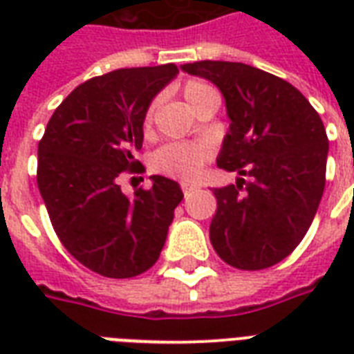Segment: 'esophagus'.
Returning a JSON list of instances; mask_svg holds the SVG:
<instances>
[{
    "instance_id": "esophagus-1",
    "label": "esophagus",
    "mask_w": 354,
    "mask_h": 354,
    "mask_svg": "<svg viewBox=\"0 0 354 354\" xmlns=\"http://www.w3.org/2000/svg\"><path fill=\"white\" fill-rule=\"evenodd\" d=\"M196 185H194V183H191V182H182V191H183V194H185V196H187V194H191L193 193V191H196Z\"/></svg>"
}]
</instances>
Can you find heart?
I'll return each instance as SVG.
<instances>
[{
	"label": "heart",
	"mask_w": 354,
	"mask_h": 354,
	"mask_svg": "<svg viewBox=\"0 0 354 354\" xmlns=\"http://www.w3.org/2000/svg\"><path fill=\"white\" fill-rule=\"evenodd\" d=\"M182 93L194 110L205 97L215 93V91L205 82L189 80L183 84ZM152 113H154V104L149 108L147 118H145L147 127L152 121ZM211 158H213V147L209 143H204V141H200V143H169L161 147L154 154V167L169 176L193 178L200 174L205 161L211 160Z\"/></svg>",
	"instance_id": "obj_1"
}]
</instances>
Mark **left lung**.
<instances>
[{
    "mask_svg": "<svg viewBox=\"0 0 354 354\" xmlns=\"http://www.w3.org/2000/svg\"><path fill=\"white\" fill-rule=\"evenodd\" d=\"M182 69L222 91L232 124L216 165L250 178L213 189L211 244L233 268H270L296 250L318 211L329 152L324 122L301 91L263 69L222 60Z\"/></svg>",
    "mask_w": 354,
    "mask_h": 354,
    "instance_id": "8db88e82",
    "label": "left lung"
}]
</instances>
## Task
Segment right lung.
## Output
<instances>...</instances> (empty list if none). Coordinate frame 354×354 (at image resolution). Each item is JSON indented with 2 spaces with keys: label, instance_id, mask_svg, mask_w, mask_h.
<instances>
[{
  "label": "right lung",
  "instance_id": "add662e5",
  "mask_svg": "<svg viewBox=\"0 0 354 354\" xmlns=\"http://www.w3.org/2000/svg\"><path fill=\"white\" fill-rule=\"evenodd\" d=\"M178 73L174 64L124 68L77 86L55 110L38 143L36 182L64 248L91 272L127 279L158 261L183 193L174 180L121 191L124 172H143L150 102Z\"/></svg>",
  "mask_w": 354,
  "mask_h": 354
}]
</instances>
